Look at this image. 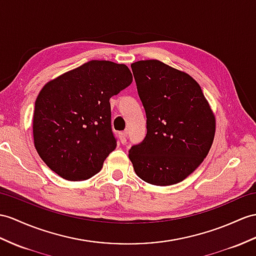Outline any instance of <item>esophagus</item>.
<instances>
[{"label": "esophagus", "mask_w": 256, "mask_h": 256, "mask_svg": "<svg viewBox=\"0 0 256 256\" xmlns=\"http://www.w3.org/2000/svg\"><path fill=\"white\" fill-rule=\"evenodd\" d=\"M127 134H128L127 132H122L120 134V140L122 144H124V143L127 142Z\"/></svg>", "instance_id": "obj_1"}]
</instances>
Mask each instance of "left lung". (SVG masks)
Here are the masks:
<instances>
[{
	"instance_id": "left-lung-1",
	"label": "left lung",
	"mask_w": 256,
	"mask_h": 256,
	"mask_svg": "<svg viewBox=\"0 0 256 256\" xmlns=\"http://www.w3.org/2000/svg\"><path fill=\"white\" fill-rule=\"evenodd\" d=\"M146 115V136L129 150L138 177L175 184L200 166L215 136V117L201 86L188 74L158 60L132 64Z\"/></svg>"
}]
</instances>
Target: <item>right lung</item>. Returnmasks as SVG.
I'll return each mask as SVG.
<instances>
[{
	"label": "right lung",
	"instance_id": "obj_1",
	"mask_svg": "<svg viewBox=\"0 0 256 256\" xmlns=\"http://www.w3.org/2000/svg\"><path fill=\"white\" fill-rule=\"evenodd\" d=\"M132 82L126 65L90 60L43 86L34 105V141L54 172L78 182L101 170L117 146L110 98Z\"/></svg>",
	"mask_w": 256,
	"mask_h": 256
}]
</instances>
